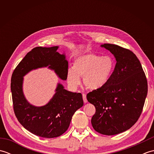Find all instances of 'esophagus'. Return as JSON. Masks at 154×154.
Instances as JSON below:
<instances>
[{
    "label": "esophagus",
    "instance_id": "esophagus-1",
    "mask_svg": "<svg viewBox=\"0 0 154 154\" xmlns=\"http://www.w3.org/2000/svg\"><path fill=\"white\" fill-rule=\"evenodd\" d=\"M83 101L85 103H87V97H86V94L83 93Z\"/></svg>",
    "mask_w": 154,
    "mask_h": 154
}]
</instances>
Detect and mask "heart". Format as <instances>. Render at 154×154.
<instances>
[{
  "label": "heart",
  "instance_id": "heart-1",
  "mask_svg": "<svg viewBox=\"0 0 154 154\" xmlns=\"http://www.w3.org/2000/svg\"><path fill=\"white\" fill-rule=\"evenodd\" d=\"M114 69V62L108 55L102 56L89 54L75 60L73 69L67 72V81L71 89L79 85L83 77V83L90 89L96 90L105 85Z\"/></svg>",
  "mask_w": 154,
  "mask_h": 154
}]
</instances>
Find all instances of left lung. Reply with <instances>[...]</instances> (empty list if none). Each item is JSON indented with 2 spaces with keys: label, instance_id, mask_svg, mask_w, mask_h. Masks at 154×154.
<instances>
[{
  "label": "left lung",
  "instance_id": "left-lung-1",
  "mask_svg": "<svg viewBox=\"0 0 154 154\" xmlns=\"http://www.w3.org/2000/svg\"><path fill=\"white\" fill-rule=\"evenodd\" d=\"M116 58L107 83L87 94L96 109L91 119L95 131L115 135L130 128L141 115L148 93V81L136 55L128 49L111 44L101 45Z\"/></svg>",
  "mask_w": 154,
  "mask_h": 154
}]
</instances>
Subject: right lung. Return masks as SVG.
Instances as JSON below:
<instances>
[{
	"label": "right lung",
	"mask_w": 154,
	"mask_h": 154,
	"mask_svg": "<svg viewBox=\"0 0 154 154\" xmlns=\"http://www.w3.org/2000/svg\"><path fill=\"white\" fill-rule=\"evenodd\" d=\"M57 46L32 49L16 66L11 77L16 117L29 132L42 138H56L63 134L69 126L75 111L83 105L81 93L65 90L60 83L54 96L45 106H32L25 99L22 92L23 76L32 69L49 65L60 79H67L68 62L65 55L57 51Z\"/></svg>",
	"instance_id": "right-lung-1"
}]
</instances>
